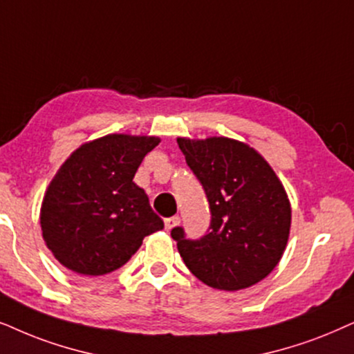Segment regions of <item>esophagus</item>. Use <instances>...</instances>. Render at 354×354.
<instances>
[{
	"label": "esophagus",
	"instance_id": "obj_1",
	"mask_svg": "<svg viewBox=\"0 0 354 354\" xmlns=\"http://www.w3.org/2000/svg\"><path fill=\"white\" fill-rule=\"evenodd\" d=\"M178 224H180V218H178V216H172V218L164 219V226H166L167 231H171V229L178 226Z\"/></svg>",
	"mask_w": 354,
	"mask_h": 354
}]
</instances>
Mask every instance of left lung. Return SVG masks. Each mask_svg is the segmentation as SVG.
Masks as SVG:
<instances>
[{"instance_id": "left-lung-1", "label": "left lung", "mask_w": 354, "mask_h": 354, "mask_svg": "<svg viewBox=\"0 0 354 354\" xmlns=\"http://www.w3.org/2000/svg\"><path fill=\"white\" fill-rule=\"evenodd\" d=\"M188 167L205 188L211 224L198 241L174 227L178 254L200 281L239 291L267 278L286 249L291 203L259 151L224 136L177 138Z\"/></svg>"}]
</instances>
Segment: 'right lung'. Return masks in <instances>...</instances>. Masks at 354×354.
Masks as SVG:
<instances>
[{
	"label": "right lung",
	"instance_id": "right-lung-1",
	"mask_svg": "<svg viewBox=\"0 0 354 354\" xmlns=\"http://www.w3.org/2000/svg\"><path fill=\"white\" fill-rule=\"evenodd\" d=\"M158 136L113 133L73 151L50 182L40 208L45 244L63 267L84 277L118 270L143 239L164 227L133 182Z\"/></svg>",
	"mask_w": 354,
	"mask_h": 354
}]
</instances>
